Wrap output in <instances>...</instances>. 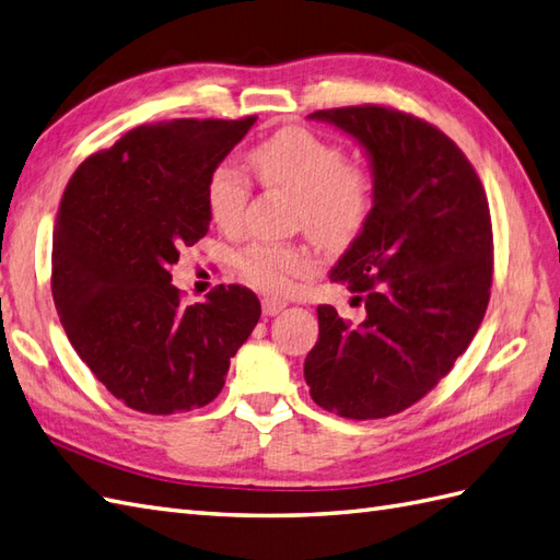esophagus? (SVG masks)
I'll use <instances>...</instances> for the list:
<instances>
[{
	"instance_id": "esophagus-1",
	"label": "esophagus",
	"mask_w": 560,
	"mask_h": 560,
	"mask_svg": "<svg viewBox=\"0 0 560 560\" xmlns=\"http://www.w3.org/2000/svg\"><path fill=\"white\" fill-rule=\"evenodd\" d=\"M289 305L285 301H281V298H271V295H267V298H262V312L267 317H275V315H279V312Z\"/></svg>"
}]
</instances>
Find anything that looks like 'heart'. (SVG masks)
<instances>
[{
  "label": "heart",
  "mask_w": 560,
  "mask_h": 560,
  "mask_svg": "<svg viewBox=\"0 0 560 560\" xmlns=\"http://www.w3.org/2000/svg\"><path fill=\"white\" fill-rule=\"evenodd\" d=\"M259 184L301 200L298 224L324 250H343L365 229L374 207L368 168L346 162L343 150L301 126H285L248 154ZM250 180L233 162L217 164L205 184V205L224 231L243 224ZM245 281L281 293L310 269V255L298 245L253 243L238 257Z\"/></svg>",
  "instance_id": "obj_1"
}]
</instances>
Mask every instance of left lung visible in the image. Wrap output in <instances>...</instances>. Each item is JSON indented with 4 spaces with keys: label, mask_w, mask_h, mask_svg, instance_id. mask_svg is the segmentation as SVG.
<instances>
[{
    "label": "left lung",
    "mask_w": 560,
    "mask_h": 560,
    "mask_svg": "<svg viewBox=\"0 0 560 560\" xmlns=\"http://www.w3.org/2000/svg\"><path fill=\"white\" fill-rule=\"evenodd\" d=\"M368 152L374 207L331 269L368 317L319 305L305 382L319 408L380 420L418 402L465 353L489 305L493 238L487 192L436 126L380 104L322 109Z\"/></svg>",
    "instance_id": "1"
}]
</instances>
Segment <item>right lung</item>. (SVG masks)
Listing matches in <instances>:
<instances>
[{"label":"right lung","mask_w":560,"mask_h":560,"mask_svg":"<svg viewBox=\"0 0 560 560\" xmlns=\"http://www.w3.org/2000/svg\"><path fill=\"white\" fill-rule=\"evenodd\" d=\"M255 121L138 126L88 158L63 190L51 298L75 353L128 408L207 406L259 319L257 295L238 283L184 305L168 275L210 229L207 176Z\"/></svg>","instance_id":"1"}]
</instances>
